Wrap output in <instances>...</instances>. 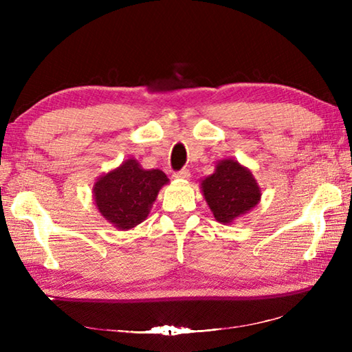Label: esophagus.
<instances>
[{
    "instance_id": "34e87169",
    "label": "esophagus",
    "mask_w": 352,
    "mask_h": 352,
    "mask_svg": "<svg viewBox=\"0 0 352 352\" xmlns=\"http://www.w3.org/2000/svg\"><path fill=\"white\" fill-rule=\"evenodd\" d=\"M174 177L177 178V180H189V177H190V172H189L188 169L178 170V172H175Z\"/></svg>"
}]
</instances>
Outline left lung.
<instances>
[{"label":"left lung","mask_w":352,"mask_h":352,"mask_svg":"<svg viewBox=\"0 0 352 352\" xmlns=\"http://www.w3.org/2000/svg\"><path fill=\"white\" fill-rule=\"evenodd\" d=\"M200 189L219 223L231 225L261 201L262 190L252 170L225 158L216 163V170L200 182Z\"/></svg>","instance_id":"obj_1"}]
</instances>
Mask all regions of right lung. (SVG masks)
Instances as JSON below:
<instances>
[{"mask_svg": "<svg viewBox=\"0 0 352 352\" xmlns=\"http://www.w3.org/2000/svg\"><path fill=\"white\" fill-rule=\"evenodd\" d=\"M168 183L163 170L144 169L138 160L129 158L94 182L93 200L107 222L129 231L144 222L160 189Z\"/></svg>", "mask_w": 352, "mask_h": 352, "instance_id": "obj_1", "label": "right lung"}]
</instances>
